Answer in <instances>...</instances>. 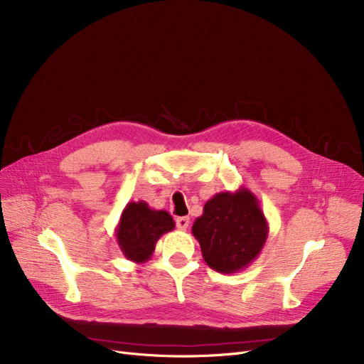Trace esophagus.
<instances>
[{"mask_svg": "<svg viewBox=\"0 0 364 364\" xmlns=\"http://www.w3.org/2000/svg\"><path fill=\"white\" fill-rule=\"evenodd\" d=\"M176 223H177L178 230H187L188 224H190V220H188V217H180V218L176 220Z\"/></svg>", "mask_w": 364, "mask_h": 364, "instance_id": "1", "label": "esophagus"}]
</instances>
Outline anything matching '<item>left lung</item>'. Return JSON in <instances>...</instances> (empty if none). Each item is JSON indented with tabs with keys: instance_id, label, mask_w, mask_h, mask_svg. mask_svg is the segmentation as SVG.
I'll list each match as a JSON object with an SVG mask.
<instances>
[{
	"instance_id": "1",
	"label": "left lung",
	"mask_w": 364,
	"mask_h": 364,
	"mask_svg": "<svg viewBox=\"0 0 364 364\" xmlns=\"http://www.w3.org/2000/svg\"><path fill=\"white\" fill-rule=\"evenodd\" d=\"M192 233L213 270L232 274L246 269L269 237V223L257 196L246 187L220 192L203 206Z\"/></svg>"
}]
</instances>
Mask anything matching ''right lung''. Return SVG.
I'll return each mask as SVG.
<instances>
[{"instance_id":"1","label":"right lung","mask_w":364,"mask_h":364,"mask_svg":"<svg viewBox=\"0 0 364 364\" xmlns=\"http://www.w3.org/2000/svg\"><path fill=\"white\" fill-rule=\"evenodd\" d=\"M174 220L164 209H151L144 200L129 202L114 228V236L127 259L143 264L155 252L159 237L174 230Z\"/></svg>"}]
</instances>
